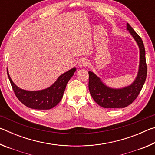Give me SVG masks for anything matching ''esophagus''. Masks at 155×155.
I'll use <instances>...</instances> for the list:
<instances>
[{"instance_id": "esophagus-1", "label": "esophagus", "mask_w": 155, "mask_h": 155, "mask_svg": "<svg viewBox=\"0 0 155 155\" xmlns=\"http://www.w3.org/2000/svg\"><path fill=\"white\" fill-rule=\"evenodd\" d=\"M88 64H89V62L87 61V59L83 58V59H80L79 61H78V66L81 68H83V67L87 66Z\"/></svg>"}]
</instances>
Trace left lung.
Wrapping results in <instances>:
<instances>
[{"label":"left lung","mask_w":155,"mask_h":155,"mask_svg":"<svg viewBox=\"0 0 155 155\" xmlns=\"http://www.w3.org/2000/svg\"><path fill=\"white\" fill-rule=\"evenodd\" d=\"M127 29L135 39L140 48V65L135 80L127 87L114 89L107 87L101 78L90 71L89 73V90L96 103L104 108H124L137 98L143 87L147 75L145 48L141 38L127 23Z\"/></svg>","instance_id":"left-lung-1"}]
</instances>
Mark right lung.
Instances as JSON below:
<instances>
[{
    "label": "right lung",
    "mask_w": 155,
    "mask_h": 155,
    "mask_svg": "<svg viewBox=\"0 0 155 155\" xmlns=\"http://www.w3.org/2000/svg\"><path fill=\"white\" fill-rule=\"evenodd\" d=\"M76 68L59 76L52 85L46 89L39 91L22 90L13 82L7 69V75L12 87L18 99L28 108L46 110L53 108L58 104L64 96L65 87L69 80L74 75Z\"/></svg>",
    "instance_id": "obj_1"
}]
</instances>
